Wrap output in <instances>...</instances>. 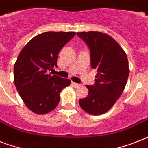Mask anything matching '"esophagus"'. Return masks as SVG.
Wrapping results in <instances>:
<instances>
[{
	"label": "esophagus",
	"instance_id": "34e87169",
	"mask_svg": "<svg viewBox=\"0 0 148 148\" xmlns=\"http://www.w3.org/2000/svg\"><path fill=\"white\" fill-rule=\"evenodd\" d=\"M71 84H72V86H73V87H74V88H78L79 86L81 85V84H79L75 83V82H72Z\"/></svg>",
	"mask_w": 148,
	"mask_h": 148
}]
</instances>
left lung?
<instances>
[{
  "instance_id": "1",
  "label": "left lung",
  "mask_w": 148,
  "mask_h": 148,
  "mask_svg": "<svg viewBox=\"0 0 148 148\" xmlns=\"http://www.w3.org/2000/svg\"><path fill=\"white\" fill-rule=\"evenodd\" d=\"M77 34L88 45L91 67L97 71L95 84L86 86L88 97L80 99L79 103L90 114H102L112 108L125 88L129 75L127 54L107 34L84 31Z\"/></svg>"
}]
</instances>
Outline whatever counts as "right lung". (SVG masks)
<instances>
[{"label": "right lung", "mask_w": 148, "mask_h": 148, "mask_svg": "<svg viewBox=\"0 0 148 148\" xmlns=\"http://www.w3.org/2000/svg\"><path fill=\"white\" fill-rule=\"evenodd\" d=\"M75 34L45 32L32 38L20 52L14 67V84L34 113L45 114L53 110L60 101V91L70 85V80L48 71L58 67V53Z\"/></svg>", "instance_id": "1"}]
</instances>
